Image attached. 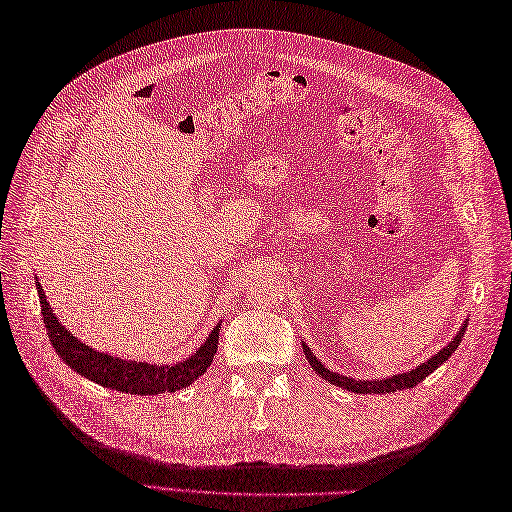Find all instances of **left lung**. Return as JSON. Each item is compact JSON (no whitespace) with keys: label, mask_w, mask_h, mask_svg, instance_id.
Returning a JSON list of instances; mask_svg holds the SVG:
<instances>
[{"label":"left lung","mask_w":512,"mask_h":512,"mask_svg":"<svg viewBox=\"0 0 512 512\" xmlns=\"http://www.w3.org/2000/svg\"><path fill=\"white\" fill-rule=\"evenodd\" d=\"M467 321L469 319L463 321V326H460V330L456 332L454 339L447 343L443 350H439L432 358H428L426 363H421V365H417L415 369H410L406 373H395V376H389V378H384V380H356V378H347V376H343V373L330 371L326 365H323L321 360L313 352H310V347L304 341H302V347H304V354L308 358V363L313 365L317 376L323 378L326 382H330L334 386H341V389H345V391L360 393V395H367V393H393V391L413 389V386H417L423 378H428L434 369H439L445 363V360L456 352V347L460 345V341H463V334L467 330Z\"/></svg>","instance_id":"8db88e82"}]
</instances>
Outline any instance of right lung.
Here are the masks:
<instances>
[{"label": "right lung", "mask_w": 512, "mask_h": 512, "mask_svg": "<svg viewBox=\"0 0 512 512\" xmlns=\"http://www.w3.org/2000/svg\"><path fill=\"white\" fill-rule=\"evenodd\" d=\"M36 291H39L41 299L47 336L49 341H52L56 354L65 360V365H69L73 371H78L80 376L102 384L106 389L130 395H158L180 391L193 384L199 376H204V371L210 367L217 354L221 323H217L213 332L206 336V341L199 345L189 358L178 360V363L173 365H149L139 363V360H126L119 356L104 354L82 343L78 336H73L65 326H62L58 317L54 315V310L49 308V302L39 280H36Z\"/></svg>", "instance_id": "1"}]
</instances>
